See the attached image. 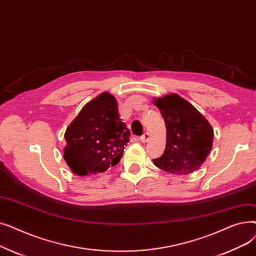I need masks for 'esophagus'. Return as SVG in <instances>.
<instances>
[{
  "label": "esophagus",
  "mask_w": 256,
  "mask_h": 256,
  "mask_svg": "<svg viewBox=\"0 0 256 256\" xmlns=\"http://www.w3.org/2000/svg\"><path fill=\"white\" fill-rule=\"evenodd\" d=\"M140 140L141 142H147L150 140V134L148 132H144L143 135L140 137Z\"/></svg>",
  "instance_id": "34e87169"
}]
</instances>
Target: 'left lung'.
I'll use <instances>...</instances> for the list:
<instances>
[{
  "label": "left lung",
  "mask_w": 256,
  "mask_h": 256,
  "mask_svg": "<svg viewBox=\"0 0 256 256\" xmlns=\"http://www.w3.org/2000/svg\"><path fill=\"white\" fill-rule=\"evenodd\" d=\"M167 128L164 154L154 164L176 176L196 171L208 156L214 130L208 121L178 94L154 100Z\"/></svg>",
  "instance_id": "obj_1"
}]
</instances>
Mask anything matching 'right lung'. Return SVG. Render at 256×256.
Returning <instances> with one entry per match:
<instances>
[{"instance_id":"right-lung-1","label":"right lung","mask_w":256,"mask_h":256,"mask_svg":"<svg viewBox=\"0 0 256 256\" xmlns=\"http://www.w3.org/2000/svg\"><path fill=\"white\" fill-rule=\"evenodd\" d=\"M130 135L115 98L104 92L85 104L66 128L64 158L78 176L104 172L119 163Z\"/></svg>"}]
</instances>
